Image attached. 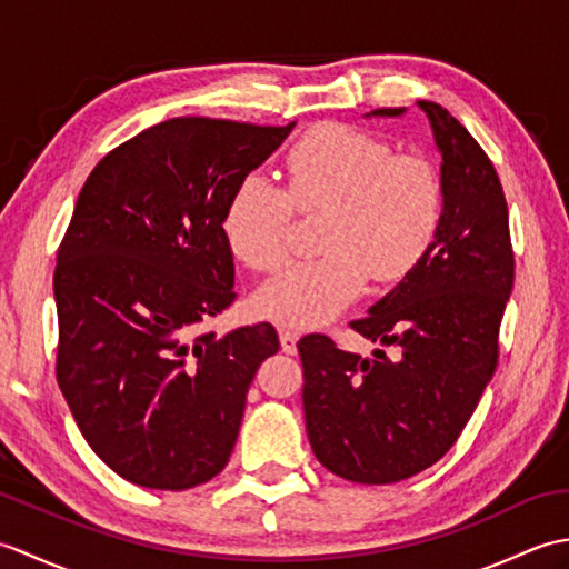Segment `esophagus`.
<instances>
[{
  "label": "esophagus",
  "mask_w": 569,
  "mask_h": 569,
  "mask_svg": "<svg viewBox=\"0 0 569 569\" xmlns=\"http://www.w3.org/2000/svg\"><path fill=\"white\" fill-rule=\"evenodd\" d=\"M278 337H281V349L286 355H296L298 352V332L296 330H278Z\"/></svg>",
  "instance_id": "34e87169"
}]
</instances>
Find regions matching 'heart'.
<instances>
[{
  "instance_id": "1",
  "label": "heart",
  "mask_w": 569,
  "mask_h": 569,
  "mask_svg": "<svg viewBox=\"0 0 569 569\" xmlns=\"http://www.w3.org/2000/svg\"><path fill=\"white\" fill-rule=\"evenodd\" d=\"M286 190L247 173L229 192L222 237L257 271L286 259L296 210L328 212L316 261L288 263L266 281L253 306L288 328H320L365 291L401 281L426 257L445 210L442 180L418 153H396L389 141L347 124L308 129L286 156Z\"/></svg>"
}]
</instances>
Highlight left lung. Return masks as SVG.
<instances>
[{
	"instance_id": "1",
	"label": "left lung",
	"mask_w": 569,
	"mask_h": 569,
	"mask_svg": "<svg viewBox=\"0 0 569 569\" xmlns=\"http://www.w3.org/2000/svg\"><path fill=\"white\" fill-rule=\"evenodd\" d=\"M442 153L445 210L426 257L352 330L396 347L365 359L330 337L298 342L310 447L332 475L393 485L450 450L497 371L499 328L513 288L501 180L477 139L420 100ZM403 107L373 110L398 117Z\"/></svg>"
}]
</instances>
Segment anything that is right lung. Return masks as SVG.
<instances>
[{
	"label": "right lung",
	"instance_id": "1",
	"mask_svg": "<svg viewBox=\"0 0 569 569\" xmlns=\"http://www.w3.org/2000/svg\"><path fill=\"white\" fill-rule=\"evenodd\" d=\"M293 127L176 117L84 180L53 273L56 377L92 452L131 485L192 489L234 450L278 335L269 322L192 335L237 298L229 192Z\"/></svg>",
	"mask_w": 569,
	"mask_h": 569
}]
</instances>
